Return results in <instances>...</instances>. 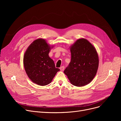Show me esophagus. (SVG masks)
<instances>
[{
  "mask_svg": "<svg viewBox=\"0 0 121 121\" xmlns=\"http://www.w3.org/2000/svg\"><path fill=\"white\" fill-rule=\"evenodd\" d=\"M64 66H61L60 68V69L61 70V71H63L64 70Z\"/></svg>",
  "mask_w": 121,
  "mask_h": 121,
  "instance_id": "1",
  "label": "esophagus"
}]
</instances>
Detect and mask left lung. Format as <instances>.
Instances as JSON below:
<instances>
[{
	"label": "left lung",
	"instance_id": "left-lung-1",
	"mask_svg": "<svg viewBox=\"0 0 121 121\" xmlns=\"http://www.w3.org/2000/svg\"><path fill=\"white\" fill-rule=\"evenodd\" d=\"M71 60L64 71L71 83L77 87L87 85L96 75L99 67V56L93 44L81 38L70 47Z\"/></svg>",
	"mask_w": 121,
	"mask_h": 121
}]
</instances>
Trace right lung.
<instances>
[{
  "mask_svg": "<svg viewBox=\"0 0 121 121\" xmlns=\"http://www.w3.org/2000/svg\"><path fill=\"white\" fill-rule=\"evenodd\" d=\"M53 46L46 40L38 39L32 43L23 56V65L28 78L33 83L45 86L52 81L60 69L56 68L54 61L48 56Z\"/></svg>",
  "mask_w": 121,
  "mask_h": 121,
  "instance_id": "obj_1",
  "label": "right lung"
}]
</instances>
